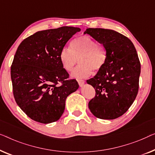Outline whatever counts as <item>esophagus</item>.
I'll return each instance as SVG.
<instances>
[{
	"mask_svg": "<svg viewBox=\"0 0 155 155\" xmlns=\"http://www.w3.org/2000/svg\"><path fill=\"white\" fill-rule=\"evenodd\" d=\"M77 81L78 83V85H79L80 87H81V86H84V83H85L84 80H82V79H78V80H77Z\"/></svg>",
	"mask_w": 155,
	"mask_h": 155,
	"instance_id": "34e87169",
	"label": "esophagus"
}]
</instances>
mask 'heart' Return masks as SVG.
I'll use <instances>...</instances> for the list:
<instances>
[{
	"label": "heart",
	"mask_w": 155,
	"mask_h": 155,
	"mask_svg": "<svg viewBox=\"0 0 155 155\" xmlns=\"http://www.w3.org/2000/svg\"><path fill=\"white\" fill-rule=\"evenodd\" d=\"M71 49L63 48L60 60L65 70L71 71L78 62L79 65L71 74L72 78L81 79L91 76L92 71L101 70L107 60L106 49L91 37L84 35L75 38L71 43Z\"/></svg>",
	"instance_id": "b5f03b06"
}]
</instances>
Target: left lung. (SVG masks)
Here are the masks:
<instances>
[{
    "label": "left lung",
    "instance_id": "8db88e82",
    "mask_svg": "<svg viewBox=\"0 0 155 155\" xmlns=\"http://www.w3.org/2000/svg\"><path fill=\"white\" fill-rule=\"evenodd\" d=\"M88 34L106 49L104 67L87 84L95 90L88 102L89 110L97 118L114 119L127 111L137 96L140 62L131 41L114 30L88 28Z\"/></svg>",
    "mask_w": 155,
    "mask_h": 155
}]
</instances>
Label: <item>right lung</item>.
Instances as JSON below:
<instances>
[{"label":"right lung","instance_id":"obj_1","mask_svg":"<svg viewBox=\"0 0 155 155\" xmlns=\"http://www.w3.org/2000/svg\"><path fill=\"white\" fill-rule=\"evenodd\" d=\"M80 31L73 27L43 30L27 37L17 48L10 69L13 95L17 105L33 120L42 124L58 121L67 96L78 88L77 80L67 79L69 75L60 54Z\"/></svg>","mask_w":155,"mask_h":155}]
</instances>
